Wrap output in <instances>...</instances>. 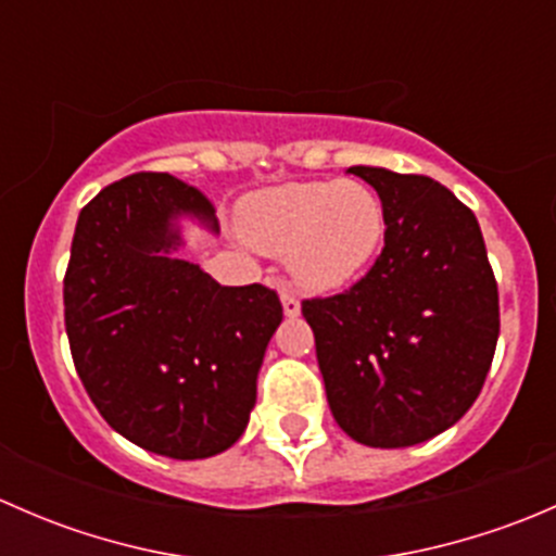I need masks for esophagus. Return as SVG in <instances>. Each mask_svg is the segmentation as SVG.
Returning <instances> with one entry per match:
<instances>
[{
  "mask_svg": "<svg viewBox=\"0 0 556 556\" xmlns=\"http://www.w3.org/2000/svg\"><path fill=\"white\" fill-rule=\"evenodd\" d=\"M279 301H282V309L288 317H299L301 314V301L295 299L293 293H288V290H282V295H279Z\"/></svg>",
  "mask_w": 556,
  "mask_h": 556,
  "instance_id": "obj_1",
  "label": "esophagus"
}]
</instances>
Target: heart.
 <instances>
[{
  "label": "heart",
  "instance_id": "obj_1",
  "mask_svg": "<svg viewBox=\"0 0 556 556\" xmlns=\"http://www.w3.org/2000/svg\"><path fill=\"white\" fill-rule=\"evenodd\" d=\"M242 237L285 255L295 285L333 293L355 282L384 244V204L361 179L285 182L252 193L239 212Z\"/></svg>",
  "mask_w": 556,
  "mask_h": 556
}]
</instances>
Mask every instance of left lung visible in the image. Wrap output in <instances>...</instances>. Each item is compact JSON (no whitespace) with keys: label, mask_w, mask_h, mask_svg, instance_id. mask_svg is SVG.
<instances>
[{"label":"left lung","mask_w":556,"mask_h":556,"mask_svg":"<svg viewBox=\"0 0 556 556\" xmlns=\"http://www.w3.org/2000/svg\"><path fill=\"white\" fill-rule=\"evenodd\" d=\"M387 215L382 255L350 290L301 304L336 422L379 450L422 444L479 397L501 333L473 212L435 179L352 166Z\"/></svg>","instance_id":"1"}]
</instances>
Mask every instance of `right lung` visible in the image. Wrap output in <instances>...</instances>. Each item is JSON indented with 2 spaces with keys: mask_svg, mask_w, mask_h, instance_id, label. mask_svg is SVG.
Masks as SVG:
<instances>
[{
  "mask_svg": "<svg viewBox=\"0 0 556 556\" xmlns=\"http://www.w3.org/2000/svg\"><path fill=\"white\" fill-rule=\"evenodd\" d=\"M182 220L217 233L206 195L172 174L106 185L77 217L64 319L106 425L148 452L204 459L242 439L282 304L263 285L223 288L174 255Z\"/></svg>",
  "mask_w": 556,
  "mask_h": 556,
  "instance_id": "obj_1",
  "label": "right lung"
}]
</instances>
